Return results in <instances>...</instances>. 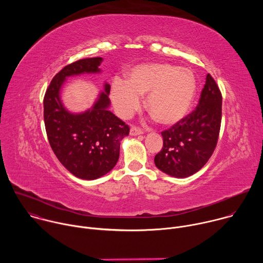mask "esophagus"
Here are the masks:
<instances>
[{
  "instance_id": "34e87169",
  "label": "esophagus",
  "mask_w": 263,
  "mask_h": 263,
  "mask_svg": "<svg viewBox=\"0 0 263 263\" xmlns=\"http://www.w3.org/2000/svg\"><path fill=\"white\" fill-rule=\"evenodd\" d=\"M142 134V130L137 128V127H131L130 129V135L131 136H136V135H140Z\"/></svg>"
}]
</instances>
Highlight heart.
Here are the masks:
<instances>
[{
  "instance_id": "1",
  "label": "heart",
  "mask_w": 263,
  "mask_h": 263,
  "mask_svg": "<svg viewBox=\"0 0 263 263\" xmlns=\"http://www.w3.org/2000/svg\"><path fill=\"white\" fill-rule=\"evenodd\" d=\"M197 91L194 72L170 63L151 62L136 65L126 73V80L115 79L110 99L117 115L131 118L145 97V108L162 126L183 121L192 108Z\"/></svg>"
}]
</instances>
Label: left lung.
Segmentation results:
<instances>
[{
    "mask_svg": "<svg viewBox=\"0 0 263 263\" xmlns=\"http://www.w3.org/2000/svg\"><path fill=\"white\" fill-rule=\"evenodd\" d=\"M220 122L221 93L207 73L197 109L161 133L163 146L154 158L156 167L175 178H187L199 172L216 146Z\"/></svg>",
    "mask_w": 263,
    "mask_h": 263,
    "instance_id": "8db88e82",
    "label": "left lung"
}]
</instances>
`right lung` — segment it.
Listing matches in <instances>:
<instances>
[{"label": "right lung", "mask_w": 263, "mask_h": 263, "mask_svg": "<svg viewBox=\"0 0 263 263\" xmlns=\"http://www.w3.org/2000/svg\"><path fill=\"white\" fill-rule=\"evenodd\" d=\"M102 57L81 59L64 66L53 78L44 99V120L50 145L61 164L74 177L98 179L114 168L120 145L129 135V127L109 111L110 85L104 83L92 106L71 112L61 100L68 77L100 73Z\"/></svg>", "instance_id": "add662e5"}]
</instances>
